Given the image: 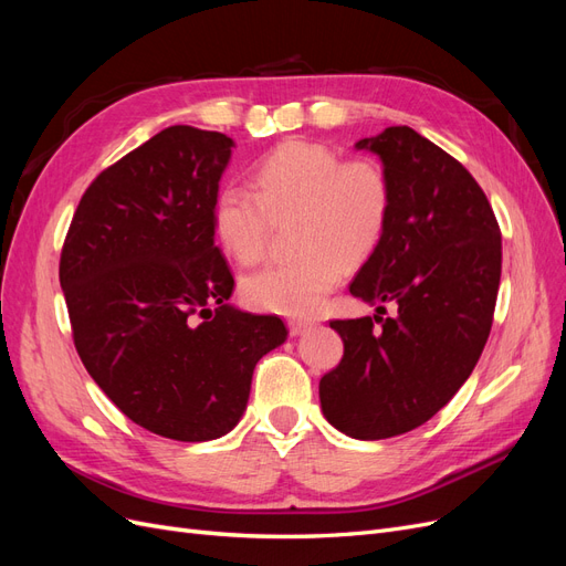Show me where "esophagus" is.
Returning a JSON list of instances; mask_svg holds the SVG:
<instances>
[{
	"mask_svg": "<svg viewBox=\"0 0 566 566\" xmlns=\"http://www.w3.org/2000/svg\"><path fill=\"white\" fill-rule=\"evenodd\" d=\"M312 328V321H304V318H290L287 321V331L293 337H300L302 333H306Z\"/></svg>",
	"mask_w": 566,
	"mask_h": 566,
	"instance_id": "1",
	"label": "esophagus"
}]
</instances>
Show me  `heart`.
Returning <instances> with one entry per match:
<instances>
[{"instance_id": "obj_1", "label": "heart", "mask_w": 566, "mask_h": 566, "mask_svg": "<svg viewBox=\"0 0 566 566\" xmlns=\"http://www.w3.org/2000/svg\"><path fill=\"white\" fill-rule=\"evenodd\" d=\"M252 185L227 181L212 205L217 241L238 264L266 252L271 217L300 212L295 260L273 262L243 281L252 310L306 316L321 310L342 281L347 262L378 250L391 212L385 169L368 158L342 160L310 142H287L254 165Z\"/></svg>"}]
</instances>
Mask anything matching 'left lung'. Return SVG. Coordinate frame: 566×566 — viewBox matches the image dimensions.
Listing matches in <instances>:
<instances>
[{
	"label": "left lung",
	"instance_id": "left-lung-1",
	"mask_svg": "<svg viewBox=\"0 0 566 566\" xmlns=\"http://www.w3.org/2000/svg\"><path fill=\"white\" fill-rule=\"evenodd\" d=\"M354 148L380 158L391 212L349 293L378 313L394 303L398 316L331 323L345 356L318 397L335 430L373 441L416 430L470 378L491 333L503 252L484 191L447 150L406 125Z\"/></svg>",
	"mask_w": 566,
	"mask_h": 566
}]
</instances>
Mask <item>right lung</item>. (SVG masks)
Returning <instances> with one entry per match:
<instances>
[{"instance_id":"obj_1","label":"right lung","mask_w":566,"mask_h":566,"mask_svg":"<svg viewBox=\"0 0 566 566\" xmlns=\"http://www.w3.org/2000/svg\"><path fill=\"white\" fill-rule=\"evenodd\" d=\"M233 139L167 127L84 191L59 279L84 368L144 430L210 441L241 422L256 361L281 347L279 316L229 304L212 205Z\"/></svg>"}]
</instances>
